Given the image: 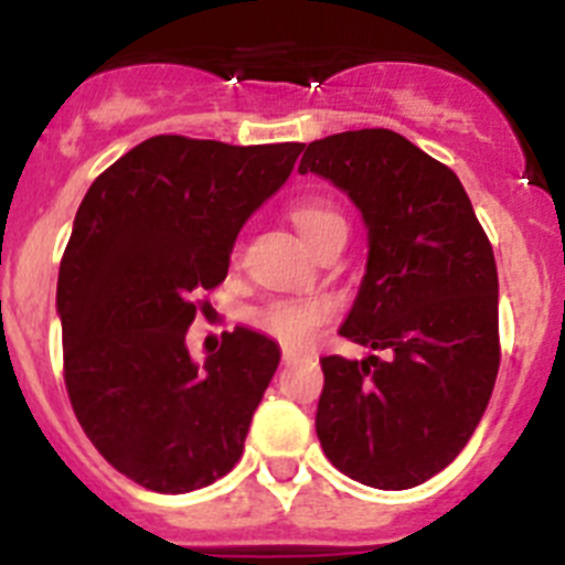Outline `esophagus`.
Wrapping results in <instances>:
<instances>
[{"label": "esophagus", "instance_id": "obj_1", "mask_svg": "<svg viewBox=\"0 0 565 565\" xmlns=\"http://www.w3.org/2000/svg\"><path fill=\"white\" fill-rule=\"evenodd\" d=\"M299 359H306V353L294 351V348H282V364H297Z\"/></svg>", "mask_w": 565, "mask_h": 565}]
</instances>
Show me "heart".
Returning a JSON list of instances; mask_svg holds the SVG:
<instances>
[{"label":"heart","instance_id":"obj_1","mask_svg":"<svg viewBox=\"0 0 565 565\" xmlns=\"http://www.w3.org/2000/svg\"><path fill=\"white\" fill-rule=\"evenodd\" d=\"M294 228L308 246H317L333 228L344 226V217L322 201H297L288 209ZM333 319V302L322 297L271 299L252 311V326L286 344H308Z\"/></svg>","mask_w":565,"mask_h":565}]
</instances>
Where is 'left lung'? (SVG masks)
Segmentation results:
<instances>
[{
	"label": "left lung",
	"instance_id": "1",
	"mask_svg": "<svg viewBox=\"0 0 565 565\" xmlns=\"http://www.w3.org/2000/svg\"><path fill=\"white\" fill-rule=\"evenodd\" d=\"M299 172L362 212L371 252L339 333L391 353L319 359V444L364 487H418L467 447L495 387V254L458 174L393 129L308 143Z\"/></svg>",
	"mask_w": 565,
	"mask_h": 565
}]
</instances>
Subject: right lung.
<instances>
[{
  "label": "right lung",
  "instance_id": "1",
  "mask_svg": "<svg viewBox=\"0 0 565 565\" xmlns=\"http://www.w3.org/2000/svg\"><path fill=\"white\" fill-rule=\"evenodd\" d=\"M302 149L154 135L78 206L56 288L64 384L93 447L152 492L209 487L243 456L277 342L234 328L198 367L186 333L209 308L198 294L226 279L237 232Z\"/></svg>",
  "mask_w": 565,
  "mask_h": 565
}]
</instances>
